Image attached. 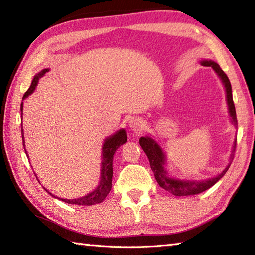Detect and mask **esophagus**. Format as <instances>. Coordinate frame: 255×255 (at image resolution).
I'll use <instances>...</instances> for the list:
<instances>
[{
  "label": "esophagus",
  "mask_w": 255,
  "mask_h": 255,
  "mask_svg": "<svg viewBox=\"0 0 255 255\" xmlns=\"http://www.w3.org/2000/svg\"><path fill=\"white\" fill-rule=\"evenodd\" d=\"M129 127L134 132H141L143 131L145 124L141 118H131L130 122H129Z\"/></svg>",
  "instance_id": "1"
}]
</instances>
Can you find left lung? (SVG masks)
<instances>
[{"label": "left lung", "instance_id": "obj_1", "mask_svg": "<svg viewBox=\"0 0 255 255\" xmlns=\"http://www.w3.org/2000/svg\"><path fill=\"white\" fill-rule=\"evenodd\" d=\"M202 64L205 67L213 68L214 71L218 74L221 82L224 83L226 95H227V103H228V108H229V114L231 116L232 123H234L235 126H237L238 121H237V115H236V108L234 104V99H232L231 84L228 77H227V74L223 71V70H221L218 63H216L214 61L205 60V61H202ZM139 143L148 156L151 170H152L154 173V177L156 182H158V184L162 188L165 189L167 192H170L173 195H175V196H189V195H196V194L205 192L206 189H208L213 185H215V184L226 174V172L228 171L229 166L231 164L229 163L228 166H226V169L221 172L220 174H218L217 176H215L213 178H209V180L182 181L167 174L166 170L164 169L165 154L160 148V145L156 143L153 139H151L150 137H141L139 140ZM236 147H237V139L234 142V150H232V152L234 153H235ZM232 156H234V154L231 155V158Z\"/></svg>", "mask_w": 255, "mask_h": 255}]
</instances>
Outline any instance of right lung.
<instances>
[{
	"label": "right lung",
	"mask_w": 255,
	"mask_h": 255,
	"mask_svg": "<svg viewBox=\"0 0 255 255\" xmlns=\"http://www.w3.org/2000/svg\"><path fill=\"white\" fill-rule=\"evenodd\" d=\"M49 71V69H44L41 70V72L35 75L34 80L29 86V89L27 90L26 93L24 94L23 100L26 99L27 96L30 95L32 92H34L36 85L38 83V80H39L41 77H44L45 73ZM20 111H21V116H23V102L20 104ZM21 138H23V145L25 149V141H24V132H23V128H21ZM127 141V134L126 131L124 129H121L118 130L116 133H114L113 136L110 138H106L104 144H103L102 148V169H101V180L100 184L93 192L89 193L88 195H85L83 197L80 198H75V199H66V198H60L57 197L55 195H52L49 193L52 197L58 198L62 200L64 203L68 204H72V205H79V206H91V205H95V204H100L103 200L106 198L108 193L111 192L112 189V177H113V159H114V154H115L116 150L123 145L125 142ZM26 152V150H25ZM26 155L28 156L26 152Z\"/></svg>",
	"instance_id": "right-lung-1"
}]
</instances>
